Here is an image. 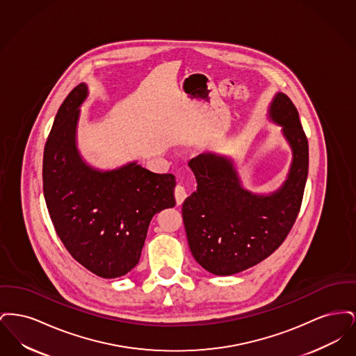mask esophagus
Here are the masks:
<instances>
[{"label": "esophagus", "mask_w": 356, "mask_h": 356, "mask_svg": "<svg viewBox=\"0 0 356 356\" xmlns=\"http://www.w3.org/2000/svg\"><path fill=\"white\" fill-rule=\"evenodd\" d=\"M186 186H180V184H177L176 188H175V199H176V203L180 204L183 203L184 200H186Z\"/></svg>", "instance_id": "34e87169"}]
</instances>
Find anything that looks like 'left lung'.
<instances>
[{"label": "left lung", "instance_id": "obj_1", "mask_svg": "<svg viewBox=\"0 0 356 356\" xmlns=\"http://www.w3.org/2000/svg\"><path fill=\"white\" fill-rule=\"evenodd\" d=\"M270 118L283 127L292 149L287 180L270 195L244 189L231 159L202 153L188 165L197 189L183 203L186 238L195 260L213 275L228 276L254 267L286 240L299 215L308 175V141L298 109L276 93Z\"/></svg>", "mask_w": 356, "mask_h": 356}]
</instances>
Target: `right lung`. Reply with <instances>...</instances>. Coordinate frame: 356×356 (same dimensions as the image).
<instances>
[{"label": "right lung", "mask_w": 356, "mask_h": 356, "mask_svg": "<svg viewBox=\"0 0 356 356\" xmlns=\"http://www.w3.org/2000/svg\"><path fill=\"white\" fill-rule=\"evenodd\" d=\"M86 97L88 86L77 85L56 115L44 149V196L72 257L113 279L137 266L154 213L175 207L176 180L136 161L112 170L89 167L76 145L79 108Z\"/></svg>", "instance_id": "obj_1"}]
</instances>
